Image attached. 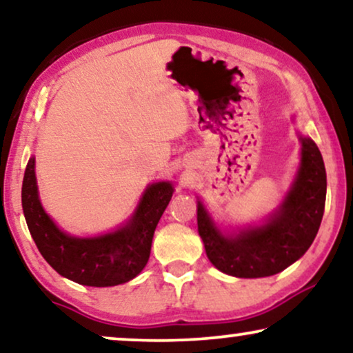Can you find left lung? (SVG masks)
<instances>
[{"instance_id":"8db88e82","label":"left lung","mask_w":353,"mask_h":353,"mask_svg":"<svg viewBox=\"0 0 353 353\" xmlns=\"http://www.w3.org/2000/svg\"><path fill=\"white\" fill-rule=\"evenodd\" d=\"M297 176L279 209L262 226L223 234L197 202V231L215 268L236 278H263L283 272L310 248L326 201V170L315 141L301 137Z\"/></svg>"}]
</instances>
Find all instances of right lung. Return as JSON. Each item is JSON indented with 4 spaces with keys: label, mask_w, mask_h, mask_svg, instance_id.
Returning <instances> with one entry per match:
<instances>
[{
    "label": "right lung",
    "mask_w": 353,
    "mask_h": 353,
    "mask_svg": "<svg viewBox=\"0 0 353 353\" xmlns=\"http://www.w3.org/2000/svg\"><path fill=\"white\" fill-rule=\"evenodd\" d=\"M172 194L170 181L149 185L127 225L96 238H75L57 228L43 210L35 157H30L22 183V209L38 250L61 276L83 286L105 288L130 281L146 267L154 231Z\"/></svg>",
    "instance_id": "right-lung-1"
}]
</instances>
